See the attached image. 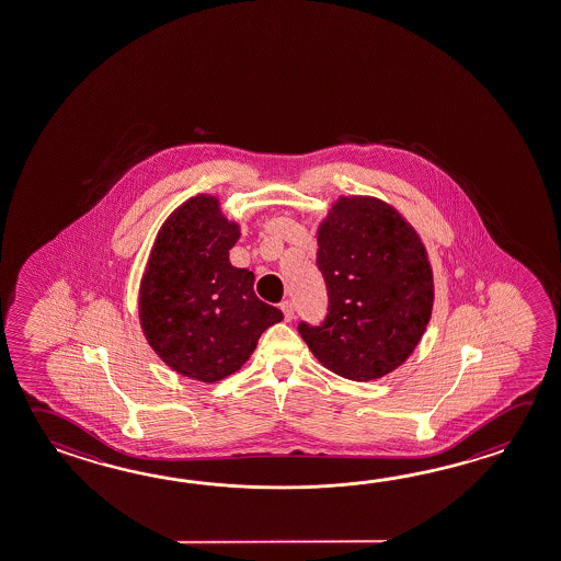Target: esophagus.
Wrapping results in <instances>:
<instances>
[{"label": "esophagus", "mask_w": 561, "mask_h": 561, "mask_svg": "<svg viewBox=\"0 0 561 561\" xmlns=\"http://www.w3.org/2000/svg\"><path fill=\"white\" fill-rule=\"evenodd\" d=\"M279 309L284 311V318H286V321H291L294 319V304L291 301H282L279 304Z\"/></svg>", "instance_id": "34e87169"}]
</instances>
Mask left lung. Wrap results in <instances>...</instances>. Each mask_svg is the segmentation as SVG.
Returning a JSON list of instances; mask_svg holds the SVG:
<instances>
[{
	"label": "left lung",
	"instance_id": "left-lung-1",
	"mask_svg": "<svg viewBox=\"0 0 561 561\" xmlns=\"http://www.w3.org/2000/svg\"><path fill=\"white\" fill-rule=\"evenodd\" d=\"M328 318L299 323L325 369L350 381L381 379L413 355L433 316V267L421 236L391 204L339 196L318 228Z\"/></svg>",
	"mask_w": 561,
	"mask_h": 561
}]
</instances>
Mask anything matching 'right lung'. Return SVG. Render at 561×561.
Listing matches in <instances>:
<instances>
[{
	"label": "right lung",
	"instance_id": "right-lung-1",
	"mask_svg": "<svg viewBox=\"0 0 561 561\" xmlns=\"http://www.w3.org/2000/svg\"><path fill=\"white\" fill-rule=\"evenodd\" d=\"M240 224L220 201L198 194L160 226L138 289L148 345L182 377L222 381L254 353L265 329L284 319L254 291V272L230 264Z\"/></svg>",
	"mask_w": 561,
	"mask_h": 561
}]
</instances>
